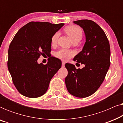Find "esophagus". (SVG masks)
Listing matches in <instances>:
<instances>
[{
    "label": "esophagus",
    "instance_id": "obj_1",
    "mask_svg": "<svg viewBox=\"0 0 123 123\" xmlns=\"http://www.w3.org/2000/svg\"><path fill=\"white\" fill-rule=\"evenodd\" d=\"M64 65H65V63L64 62H62V67H64Z\"/></svg>",
    "mask_w": 123,
    "mask_h": 123
}]
</instances>
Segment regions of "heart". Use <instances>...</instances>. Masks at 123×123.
<instances>
[{"mask_svg": "<svg viewBox=\"0 0 123 123\" xmlns=\"http://www.w3.org/2000/svg\"><path fill=\"white\" fill-rule=\"evenodd\" d=\"M65 32L71 38L73 42H79L82 39L83 36V31L82 28L77 26H70L65 28ZM60 33L59 32H56L54 34L51 38V43L52 45L56 44ZM74 51L72 50H69L62 49L59 50L55 53V56L57 58L63 60H67L70 57L73 56L74 55Z\"/></svg>", "mask_w": 123, "mask_h": 123, "instance_id": "b5f03b06", "label": "heart"}]
</instances>
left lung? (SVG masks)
Segmentation results:
<instances>
[{
  "instance_id": "8db88e82",
  "label": "left lung",
  "mask_w": 123,
  "mask_h": 123,
  "mask_svg": "<svg viewBox=\"0 0 123 123\" xmlns=\"http://www.w3.org/2000/svg\"><path fill=\"white\" fill-rule=\"evenodd\" d=\"M83 28L86 43L83 49L73 60L85 64L82 69L66 63L68 75L65 85L71 95L85 98L93 94L103 82L110 65V48L109 40L103 30L91 20L73 22Z\"/></svg>"
}]
</instances>
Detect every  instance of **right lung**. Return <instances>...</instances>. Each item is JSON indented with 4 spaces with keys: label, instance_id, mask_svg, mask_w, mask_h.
<instances>
[{
    "label": "right lung",
    "instance_id": "1",
    "mask_svg": "<svg viewBox=\"0 0 123 123\" xmlns=\"http://www.w3.org/2000/svg\"><path fill=\"white\" fill-rule=\"evenodd\" d=\"M64 24L31 22L18 30L8 49V68L15 87L25 96L37 98L46 93L62 62L50 57L46 64H38L41 55L50 54L51 38Z\"/></svg>",
    "mask_w": 123,
    "mask_h": 123
}]
</instances>
